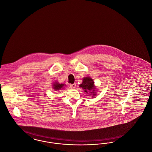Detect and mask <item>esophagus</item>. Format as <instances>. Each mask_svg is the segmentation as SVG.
<instances>
[{"mask_svg":"<svg viewBox=\"0 0 152 152\" xmlns=\"http://www.w3.org/2000/svg\"><path fill=\"white\" fill-rule=\"evenodd\" d=\"M69 87L71 88H75L76 87V84H70Z\"/></svg>","mask_w":152,"mask_h":152,"instance_id":"esophagus-1","label":"esophagus"}]
</instances>
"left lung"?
Segmentation results:
<instances>
[{
	"instance_id": "left-lung-1",
	"label": "left lung",
	"mask_w": 152,
	"mask_h": 152,
	"mask_svg": "<svg viewBox=\"0 0 152 152\" xmlns=\"http://www.w3.org/2000/svg\"><path fill=\"white\" fill-rule=\"evenodd\" d=\"M80 87H81L86 93H88V91H92V92H90L91 94L96 92H95L96 88L94 87V82L91 77H84L83 79L82 84L80 85ZM93 94L95 95V94Z\"/></svg>"
}]
</instances>
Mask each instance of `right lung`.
Listing matches in <instances>:
<instances>
[{"label":"right lung","mask_w":152,"mask_h":152,"mask_svg":"<svg viewBox=\"0 0 152 152\" xmlns=\"http://www.w3.org/2000/svg\"><path fill=\"white\" fill-rule=\"evenodd\" d=\"M64 84H59L58 83H54L53 86V89L55 90V91H59V90H61L63 88Z\"/></svg>","instance_id":"1"}]
</instances>
